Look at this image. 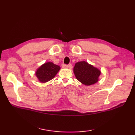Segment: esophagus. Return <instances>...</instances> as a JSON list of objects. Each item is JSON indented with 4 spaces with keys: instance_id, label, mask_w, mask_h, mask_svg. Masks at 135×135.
I'll use <instances>...</instances> for the list:
<instances>
[{
    "instance_id": "obj_1",
    "label": "esophagus",
    "mask_w": 135,
    "mask_h": 135,
    "mask_svg": "<svg viewBox=\"0 0 135 135\" xmlns=\"http://www.w3.org/2000/svg\"><path fill=\"white\" fill-rule=\"evenodd\" d=\"M61 67H62L63 68H68V65H67V64H62L61 65Z\"/></svg>"
}]
</instances>
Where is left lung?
<instances>
[{
	"label": "left lung",
	"mask_w": 135,
	"mask_h": 135,
	"mask_svg": "<svg viewBox=\"0 0 135 135\" xmlns=\"http://www.w3.org/2000/svg\"><path fill=\"white\" fill-rule=\"evenodd\" d=\"M74 73L80 82L86 86H89L98 82L101 71L88 62L82 61L75 64Z\"/></svg>",
	"instance_id": "left-lung-1"
}]
</instances>
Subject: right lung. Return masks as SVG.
Listing matches in <instances>:
<instances>
[{"label":"right lung","instance_id":"right-lung-1","mask_svg":"<svg viewBox=\"0 0 135 135\" xmlns=\"http://www.w3.org/2000/svg\"><path fill=\"white\" fill-rule=\"evenodd\" d=\"M60 70V66L52 62H47L37 69L35 75L39 82L45 83L53 79Z\"/></svg>","mask_w":135,"mask_h":135}]
</instances>
